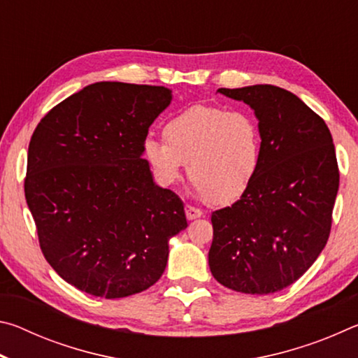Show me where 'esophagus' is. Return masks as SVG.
Wrapping results in <instances>:
<instances>
[{
    "mask_svg": "<svg viewBox=\"0 0 358 358\" xmlns=\"http://www.w3.org/2000/svg\"><path fill=\"white\" fill-rule=\"evenodd\" d=\"M185 211H186V217H187V220H189V221L197 220V217L202 216V211L199 210V208H196V207H191V205H186Z\"/></svg>",
    "mask_w": 358,
    "mask_h": 358,
    "instance_id": "1",
    "label": "esophagus"
}]
</instances>
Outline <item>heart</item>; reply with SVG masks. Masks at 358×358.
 <instances>
[{
    "mask_svg": "<svg viewBox=\"0 0 358 358\" xmlns=\"http://www.w3.org/2000/svg\"><path fill=\"white\" fill-rule=\"evenodd\" d=\"M164 141L147 138L143 156L161 185L187 175L199 196L211 205L237 202L257 177L262 141L250 113L215 106H192L164 124Z\"/></svg>",
    "mask_w": 358,
    "mask_h": 358,
    "instance_id": "heart-1",
    "label": "heart"
}]
</instances>
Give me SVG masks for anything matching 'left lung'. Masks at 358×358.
I'll use <instances>...</instances> for the list:
<instances>
[{"instance_id":"8db88e82","label":"left lung","mask_w":358,"mask_h":358,"mask_svg":"<svg viewBox=\"0 0 358 358\" xmlns=\"http://www.w3.org/2000/svg\"><path fill=\"white\" fill-rule=\"evenodd\" d=\"M259 121L257 177L232 207L211 213V275L241 294H273L295 282L327 245L339 186L325 121L273 85L220 88Z\"/></svg>"}]
</instances>
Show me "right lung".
Wrapping results in <instances>:
<instances>
[{
	"label": "right lung",
	"mask_w": 358,
	"mask_h": 358,
	"mask_svg": "<svg viewBox=\"0 0 358 358\" xmlns=\"http://www.w3.org/2000/svg\"><path fill=\"white\" fill-rule=\"evenodd\" d=\"M166 87L98 82L53 107L28 147L25 197L52 268L82 292L121 299L159 280L183 202L143 159Z\"/></svg>",
	"instance_id": "add662e5"
}]
</instances>
